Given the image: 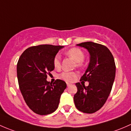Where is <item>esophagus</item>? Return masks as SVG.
Returning <instances> with one entry per match:
<instances>
[{"instance_id":"obj_1","label":"esophagus","mask_w":131,"mask_h":131,"mask_svg":"<svg viewBox=\"0 0 131 131\" xmlns=\"http://www.w3.org/2000/svg\"><path fill=\"white\" fill-rule=\"evenodd\" d=\"M67 86H71V85H72V84H71V83H67Z\"/></svg>"}]
</instances>
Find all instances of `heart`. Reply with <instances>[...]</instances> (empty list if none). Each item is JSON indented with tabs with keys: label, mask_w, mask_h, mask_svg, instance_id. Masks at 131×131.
Returning a JSON list of instances; mask_svg holds the SVG:
<instances>
[{
	"label": "heart",
	"mask_w": 131,
	"mask_h": 131,
	"mask_svg": "<svg viewBox=\"0 0 131 131\" xmlns=\"http://www.w3.org/2000/svg\"><path fill=\"white\" fill-rule=\"evenodd\" d=\"M66 54L70 57L72 58L76 62H78L77 65L79 66L81 62L84 60V53L83 51L78 48H72L67 50ZM53 64L55 68L59 69L60 67V56L59 54H57L53 58ZM77 75V73L75 72H68V71H64L60 74L59 77L63 80L67 82H71L73 81Z\"/></svg>",
	"instance_id": "1"
}]
</instances>
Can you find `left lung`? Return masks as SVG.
Wrapping results in <instances>:
<instances>
[{"instance_id": "8db88e82", "label": "left lung", "mask_w": 131, "mask_h": 131, "mask_svg": "<svg viewBox=\"0 0 131 131\" xmlns=\"http://www.w3.org/2000/svg\"><path fill=\"white\" fill-rule=\"evenodd\" d=\"M88 50L90 60L81 80L88 81L85 86L75 83L78 91L74 96L75 107L82 112L93 114L101 108L111 92L115 76L114 57L105 46L91 41L77 44Z\"/></svg>"}]
</instances>
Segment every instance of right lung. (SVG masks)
<instances>
[{
  "label": "right lung",
  "instance_id": "right-lung-1",
  "mask_svg": "<svg viewBox=\"0 0 131 131\" xmlns=\"http://www.w3.org/2000/svg\"><path fill=\"white\" fill-rule=\"evenodd\" d=\"M64 46L40 45L24 51L17 64L19 86L24 100L36 114H52L59 106L60 98L67 87L65 81L57 79L51 84L47 74L54 69V57Z\"/></svg>",
  "mask_w": 131,
  "mask_h": 131
}]
</instances>
